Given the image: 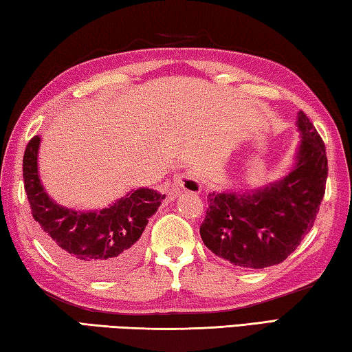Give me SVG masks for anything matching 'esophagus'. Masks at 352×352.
Instances as JSON below:
<instances>
[{
    "instance_id": "34e87169",
    "label": "esophagus",
    "mask_w": 352,
    "mask_h": 352,
    "mask_svg": "<svg viewBox=\"0 0 352 352\" xmlns=\"http://www.w3.org/2000/svg\"><path fill=\"white\" fill-rule=\"evenodd\" d=\"M174 183L177 184V188L186 190V192L199 194L201 190L200 180L192 174H189V172H180V174H177Z\"/></svg>"
}]
</instances>
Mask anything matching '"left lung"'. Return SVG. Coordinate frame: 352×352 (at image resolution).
Masks as SVG:
<instances>
[{"instance_id": "1", "label": "left lung", "mask_w": 352, "mask_h": 352, "mask_svg": "<svg viewBox=\"0 0 352 352\" xmlns=\"http://www.w3.org/2000/svg\"><path fill=\"white\" fill-rule=\"evenodd\" d=\"M298 163L283 180L253 194L208 195L200 236L211 252L247 269L276 265L311 231L324 197V142L305 111L298 113Z\"/></svg>"}]
</instances>
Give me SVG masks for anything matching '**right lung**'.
<instances>
[{
  "mask_svg": "<svg viewBox=\"0 0 352 352\" xmlns=\"http://www.w3.org/2000/svg\"><path fill=\"white\" fill-rule=\"evenodd\" d=\"M40 138L28 142L23 180L38 234L56 258L80 275L105 279L121 275L141 252V234L164 194L141 188L100 211L80 212L47 197L38 178Z\"/></svg>",
  "mask_w": 352,
  "mask_h": 352,
  "instance_id": "1",
  "label": "right lung"
}]
</instances>
